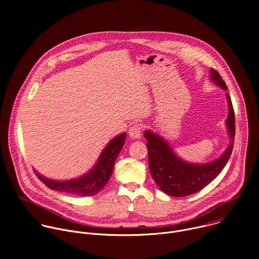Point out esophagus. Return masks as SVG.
<instances>
[{
	"label": "esophagus",
	"instance_id": "34e87169",
	"mask_svg": "<svg viewBox=\"0 0 259 259\" xmlns=\"http://www.w3.org/2000/svg\"><path fill=\"white\" fill-rule=\"evenodd\" d=\"M141 132H142V126L141 124H138V123H135L132 127H130L129 129V135L131 138L133 139H136V138H139L140 135H141Z\"/></svg>",
	"mask_w": 259,
	"mask_h": 259
}]
</instances>
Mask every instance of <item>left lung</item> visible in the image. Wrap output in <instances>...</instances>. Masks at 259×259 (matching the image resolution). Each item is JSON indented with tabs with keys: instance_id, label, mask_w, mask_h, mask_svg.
<instances>
[{
	"instance_id": "obj_1",
	"label": "left lung",
	"mask_w": 259,
	"mask_h": 259,
	"mask_svg": "<svg viewBox=\"0 0 259 259\" xmlns=\"http://www.w3.org/2000/svg\"><path fill=\"white\" fill-rule=\"evenodd\" d=\"M211 79L223 89H228L226 82L221 79L219 72L214 68L210 69ZM229 103V117L227 125L231 136V143L225 154L219 159L205 164H190L179 159L172 151L168 143L157 134L145 131L146 147L149 151V168L152 177L159 188L172 197H186L203 190L227 165L235 142L236 126L235 112L231 96L227 93Z\"/></svg>"
}]
</instances>
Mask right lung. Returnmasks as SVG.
<instances>
[{
    "label": "right lung",
    "instance_id": "add662e5",
    "mask_svg": "<svg viewBox=\"0 0 259 259\" xmlns=\"http://www.w3.org/2000/svg\"><path fill=\"white\" fill-rule=\"evenodd\" d=\"M125 139L126 133H122L115 137L105 146V149L101 153V156L93 169L86 175L77 179L55 181L41 176L35 171L34 173L46 187L53 191L82 197L94 196L104 188L110 175H112L115 161L122 150Z\"/></svg>",
    "mask_w": 259,
    "mask_h": 259
}]
</instances>
